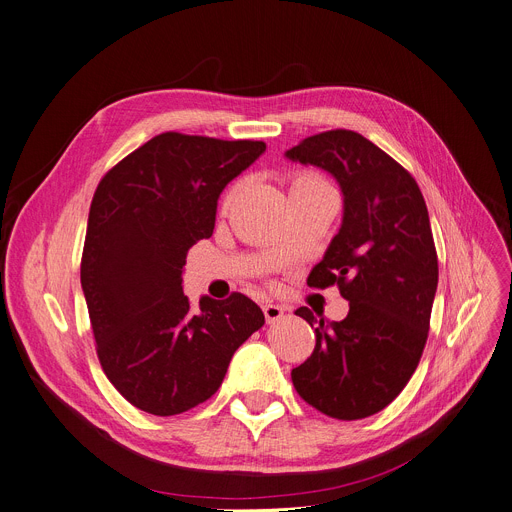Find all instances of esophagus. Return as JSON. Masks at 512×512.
Instances as JSON below:
<instances>
[{
    "label": "esophagus",
    "mask_w": 512,
    "mask_h": 512,
    "mask_svg": "<svg viewBox=\"0 0 512 512\" xmlns=\"http://www.w3.org/2000/svg\"><path fill=\"white\" fill-rule=\"evenodd\" d=\"M263 314H265V320H267L269 324H273V322H277V320H280V318L284 316V308L273 304V302H265V304H263Z\"/></svg>",
    "instance_id": "34e87169"
}]
</instances>
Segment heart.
<instances>
[{
	"instance_id": "b5f03b06",
	"label": "heart",
	"mask_w": 512,
	"mask_h": 512,
	"mask_svg": "<svg viewBox=\"0 0 512 512\" xmlns=\"http://www.w3.org/2000/svg\"><path fill=\"white\" fill-rule=\"evenodd\" d=\"M312 181H322V179H320L318 175H314V173H302V175L294 177V181H292V188H296V185H302V183H312ZM235 196H237V188H232V190L224 196L222 206H224V208H228L232 202H235Z\"/></svg>"
}]
</instances>
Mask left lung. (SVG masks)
<instances>
[{"instance_id":"obj_1","label":"left lung","mask_w":512,"mask_h":512,"mask_svg":"<svg viewBox=\"0 0 512 512\" xmlns=\"http://www.w3.org/2000/svg\"><path fill=\"white\" fill-rule=\"evenodd\" d=\"M286 157L329 171L343 192V222L310 288L339 286L343 320H316L312 355L292 369L296 392L322 414L357 421L386 408L421 361L439 282L425 198L414 177L353 130H327Z\"/></svg>"}]
</instances>
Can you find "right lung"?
<instances>
[{"instance_id": "right-lung-1", "label": "right lung", "mask_w": 512, "mask_h": 512, "mask_svg": "<svg viewBox=\"0 0 512 512\" xmlns=\"http://www.w3.org/2000/svg\"><path fill=\"white\" fill-rule=\"evenodd\" d=\"M263 151L261 141L163 132L102 177L81 288L104 374L132 406L173 416L206 402L263 327L261 308L239 292L202 298L196 314L181 288L185 257L212 237L226 183Z\"/></svg>"}]
</instances>
